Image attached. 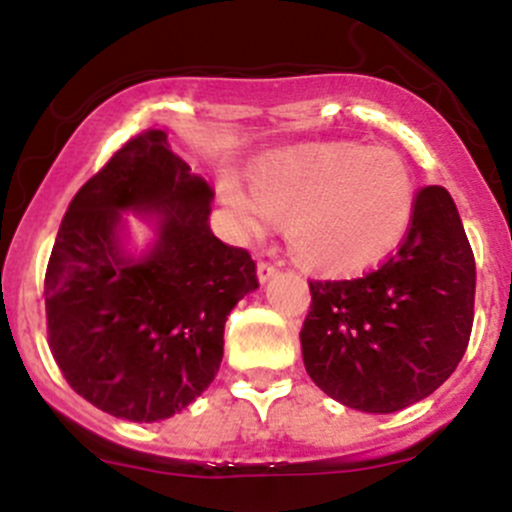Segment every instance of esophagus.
<instances>
[{
    "mask_svg": "<svg viewBox=\"0 0 512 512\" xmlns=\"http://www.w3.org/2000/svg\"><path fill=\"white\" fill-rule=\"evenodd\" d=\"M275 275H277V267L272 265V262H257V277H260L262 285L270 282Z\"/></svg>",
    "mask_w": 512,
    "mask_h": 512,
    "instance_id": "obj_1",
    "label": "esophagus"
}]
</instances>
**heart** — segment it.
Segmentation results:
<instances>
[{"label": "heart", "instance_id": "obj_1", "mask_svg": "<svg viewBox=\"0 0 512 512\" xmlns=\"http://www.w3.org/2000/svg\"><path fill=\"white\" fill-rule=\"evenodd\" d=\"M220 200L247 237L267 218L285 225L287 247L304 267L352 275L386 260L414 223V183L389 148L329 143L275 153L237 180L220 183Z\"/></svg>", "mask_w": 512, "mask_h": 512}]
</instances>
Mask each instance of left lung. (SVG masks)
<instances>
[{
  "instance_id": "left-lung-1",
  "label": "left lung",
  "mask_w": 512,
  "mask_h": 512,
  "mask_svg": "<svg viewBox=\"0 0 512 512\" xmlns=\"http://www.w3.org/2000/svg\"><path fill=\"white\" fill-rule=\"evenodd\" d=\"M304 369L349 409L394 414L431 396L463 359L476 260L451 193L428 185L399 252L356 280L309 282Z\"/></svg>"
}]
</instances>
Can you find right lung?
I'll use <instances>...</instances> for the list:
<instances>
[{
  "label": "right lung",
  "instance_id": "add662e5",
  "mask_svg": "<svg viewBox=\"0 0 512 512\" xmlns=\"http://www.w3.org/2000/svg\"><path fill=\"white\" fill-rule=\"evenodd\" d=\"M210 183L163 131L131 138L74 195L46 267L49 347L71 389L123 421L193 404L223 361L225 322L260 287L250 252L210 230ZM152 227L127 245V213Z\"/></svg>",
  "mask_w": 512,
  "mask_h": 512
}]
</instances>
